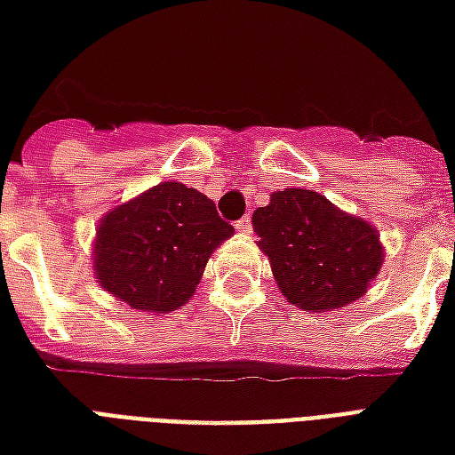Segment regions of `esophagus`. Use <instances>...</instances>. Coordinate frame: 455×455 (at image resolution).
I'll return each mask as SVG.
<instances>
[{"mask_svg": "<svg viewBox=\"0 0 455 455\" xmlns=\"http://www.w3.org/2000/svg\"><path fill=\"white\" fill-rule=\"evenodd\" d=\"M251 228H253V221H251V217H248V214L236 221V231H241V234H251Z\"/></svg>", "mask_w": 455, "mask_h": 455, "instance_id": "esophagus-1", "label": "esophagus"}]
</instances>
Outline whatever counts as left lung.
<instances>
[{"label": "left lung", "instance_id": "8db88e82", "mask_svg": "<svg viewBox=\"0 0 455 455\" xmlns=\"http://www.w3.org/2000/svg\"><path fill=\"white\" fill-rule=\"evenodd\" d=\"M253 228L279 291L304 311L345 308L383 267L379 231L313 190L272 193L270 204L253 212Z\"/></svg>", "mask_w": 455, "mask_h": 455}]
</instances>
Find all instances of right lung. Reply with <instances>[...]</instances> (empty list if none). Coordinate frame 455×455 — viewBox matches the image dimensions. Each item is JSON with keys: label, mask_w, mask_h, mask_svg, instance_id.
I'll return each instance as SVG.
<instances>
[{"label": "right lung", "mask_w": 455, "mask_h": 455, "mask_svg": "<svg viewBox=\"0 0 455 455\" xmlns=\"http://www.w3.org/2000/svg\"><path fill=\"white\" fill-rule=\"evenodd\" d=\"M234 227L195 188L166 180L103 214L93 277L134 311L171 313L193 299L207 260Z\"/></svg>", "instance_id": "1"}]
</instances>
